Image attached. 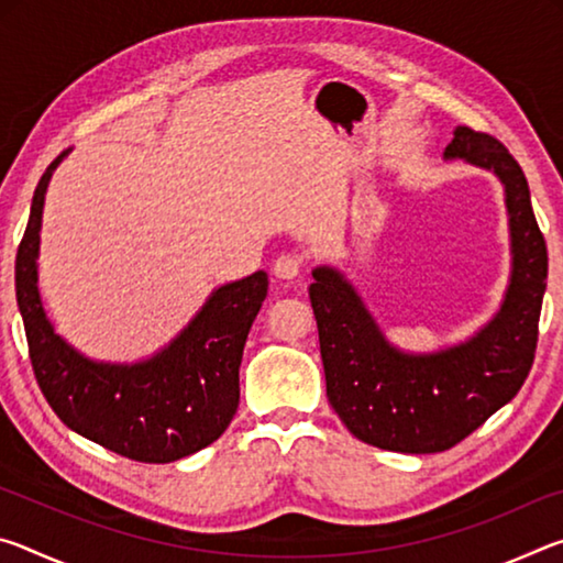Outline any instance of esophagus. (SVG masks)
<instances>
[{
    "mask_svg": "<svg viewBox=\"0 0 563 563\" xmlns=\"http://www.w3.org/2000/svg\"><path fill=\"white\" fill-rule=\"evenodd\" d=\"M300 271H302V258H300V255H295V253H283L273 263V273L283 280L298 278Z\"/></svg>",
    "mask_w": 563,
    "mask_h": 563,
    "instance_id": "obj_1",
    "label": "esophagus"
}]
</instances>
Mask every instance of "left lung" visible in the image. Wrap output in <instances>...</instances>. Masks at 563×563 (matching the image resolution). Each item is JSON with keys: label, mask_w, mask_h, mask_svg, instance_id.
<instances>
[{"label": "left lung", "mask_w": 563, "mask_h": 563, "mask_svg": "<svg viewBox=\"0 0 563 563\" xmlns=\"http://www.w3.org/2000/svg\"><path fill=\"white\" fill-rule=\"evenodd\" d=\"M444 158L492 170L509 213L511 275L501 308L460 345L402 352L389 345L365 302L328 265L312 271L328 399L357 440L389 452H444L514 399L527 379L547 290V241L521 166L489 133L456 126Z\"/></svg>", "instance_id": "8db88e82"}]
</instances>
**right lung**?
<instances>
[{"mask_svg": "<svg viewBox=\"0 0 563 563\" xmlns=\"http://www.w3.org/2000/svg\"><path fill=\"white\" fill-rule=\"evenodd\" d=\"M66 154L52 161L34 190L14 265L34 377L56 417L76 434L136 462H176L213 444L231 424L241 399L238 369L268 295V275L258 271L213 290L180 335L154 357L133 365L84 357L54 332L36 285L46 186Z\"/></svg>", "mask_w": 563, "mask_h": 563, "instance_id": "right-lung-1", "label": "right lung"}]
</instances>
